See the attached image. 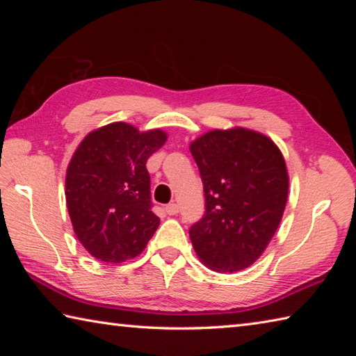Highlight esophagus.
I'll use <instances>...</instances> for the list:
<instances>
[{"instance_id":"esophagus-1","label":"esophagus","mask_w":356,"mask_h":356,"mask_svg":"<svg viewBox=\"0 0 356 356\" xmlns=\"http://www.w3.org/2000/svg\"><path fill=\"white\" fill-rule=\"evenodd\" d=\"M165 211H166V214H168V216H176L179 213L177 203H170V205H166Z\"/></svg>"}]
</instances>
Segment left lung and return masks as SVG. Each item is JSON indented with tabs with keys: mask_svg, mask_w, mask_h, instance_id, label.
Instances as JSON below:
<instances>
[{
	"mask_svg": "<svg viewBox=\"0 0 356 356\" xmlns=\"http://www.w3.org/2000/svg\"><path fill=\"white\" fill-rule=\"evenodd\" d=\"M205 193V214L190 229L200 261L216 272L251 266L274 237L289 176L282 151L259 131L213 130L191 142Z\"/></svg>",
	"mask_w": 356,
	"mask_h": 356,
	"instance_id": "obj_1",
	"label": "left lung"
}]
</instances>
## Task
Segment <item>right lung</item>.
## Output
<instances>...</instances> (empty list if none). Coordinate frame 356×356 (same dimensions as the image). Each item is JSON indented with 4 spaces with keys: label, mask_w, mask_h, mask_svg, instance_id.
<instances>
[{
    "label": "right lung",
    "mask_w": 356,
    "mask_h": 356,
    "mask_svg": "<svg viewBox=\"0 0 356 356\" xmlns=\"http://www.w3.org/2000/svg\"><path fill=\"white\" fill-rule=\"evenodd\" d=\"M166 133L139 131L113 122L88 133L65 174V202L81 245L95 259L122 263L138 257L153 237L159 217L151 211L148 157Z\"/></svg>",
    "instance_id": "obj_1"
}]
</instances>
